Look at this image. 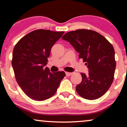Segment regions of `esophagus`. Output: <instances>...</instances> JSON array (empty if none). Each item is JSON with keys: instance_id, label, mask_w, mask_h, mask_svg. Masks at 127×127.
Instances as JSON below:
<instances>
[{"instance_id": "34e87169", "label": "esophagus", "mask_w": 127, "mask_h": 127, "mask_svg": "<svg viewBox=\"0 0 127 127\" xmlns=\"http://www.w3.org/2000/svg\"><path fill=\"white\" fill-rule=\"evenodd\" d=\"M65 75H66L67 76H70L72 75V73L71 72H65Z\"/></svg>"}]
</instances>
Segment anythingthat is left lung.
<instances>
[{"label":"left lung","mask_w":127,"mask_h":127,"mask_svg":"<svg viewBox=\"0 0 127 127\" xmlns=\"http://www.w3.org/2000/svg\"><path fill=\"white\" fill-rule=\"evenodd\" d=\"M62 39L70 42L88 68V75L81 73L82 80L76 87L77 93L87 100L101 97L114 78L116 62L112 45L100 33L87 29L68 32Z\"/></svg>","instance_id":"8db88e82"}]
</instances>
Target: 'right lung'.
<instances>
[{
    "label": "right lung",
    "mask_w": 127,
    "mask_h": 127,
    "mask_svg": "<svg viewBox=\"0 0 127 127\" xmlns=\"http://www.w3.org/2000/svg\"><path fill=\"white\" fill-rule=\"evenodd\" d=\"M64 32L39 29L22 37L13 50L12 65L19 86L23 92L36 101L48 99L56 93L64 72L51 73L48 58L54 43Z\"/></svg>",
    "instance_id": "obj_1"
}]
</instances>
